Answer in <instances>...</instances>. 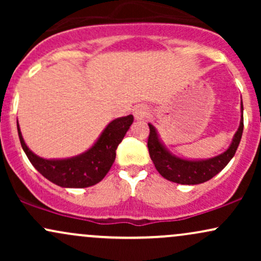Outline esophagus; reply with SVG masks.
Masks as SVG:
<instances>
[{
  "label": "esophagus",
  "instance_id": "obj_1",
  "mask_svg": "<svg viewBox=\"0 0 261 261\" xmlns=\"http://www.w3.org/2000/svg\"><path fill=\"white\" fill-rule=\"evenodd\" d=\"M133 114L135 116V120L141 121V120H145V118L147 116V114H148V110H147V108H146V107L139 106V107L135 108Z\"/></svg>",
  "mask_w": 261,
  "mask_h": 261
}]
</instances>
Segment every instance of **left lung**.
<instances>
[{
    "label": "left lung",
    "mask_w": 261,
    "mask_h": 261,
    "mask_svg": "<svg viewBox=\"0 0 261 261\" xmlns=\"http://www.w3.org/2000/svg\"><path fill=\"white\" fill-rule=\"evenodd\" d=\"M241 112L242 118L241 122H239V127L233 136L228 148L221 154L206 158V160H188V158L179 157V155L172 153L162 142L157 128L152 124H148L149 136L147 146L149 157L153 162L155 169L167 180L182 185L201 184V182L214 178L232 160L237 148H238L239 142H241L244 127L243 101L241 104Z\"/></svg>",
    "instance_id": "obj_1"
}]
</instances>
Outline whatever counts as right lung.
<instances>
[{"label":"right lung","instance_id":"right-lung-1","mask_svg":"<svg viewBox=\"0 0 261 261\" xmlns=\"http://www.w3.org/2000/svg\"><path fill=\"white\" fill-rule=\"evenodd\" d=\"M133 122V115L114 119L101 131L91 148L74 157L56 160L39 157L31 151L25 145L18 120L17 130L20 145L28 160L47 180L61 188H88L99 182L112 168L116 157V148Z\"/></svg>","mask_w":261,"mask_h":261}]
</instances>
